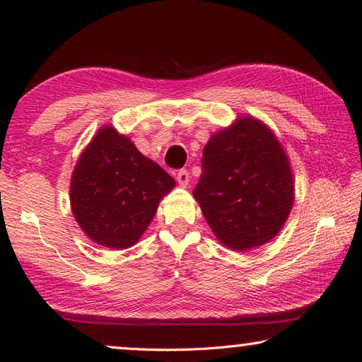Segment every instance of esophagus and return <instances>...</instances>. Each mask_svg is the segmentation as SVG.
<instances>
[{
  "label": "esophagus",
  "instance_id": "1",
  "mask_svg": "<svg viewBox=\"0 0 362 362\" xmlns=\"http://www.w3.org/2000/svg\"><path fill=\"white\" fill-rule=\"evenodd\" d=\"M176 181H178V184L180 186H182V187H186L187 184H189V172L187 170H180L178 173H176Z\"/></svg>",
  "mask_w": 362,
  "mask_h": 362
}]
</instances>
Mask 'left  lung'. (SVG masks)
<instances>
[{"instance_id": "8db88e82", "label": "left lung", "mask_w": 362, "mask_h": 362, "mask_svg": "<svg viewBox=\"0 0 362 362\" xmlns=\"http://www.w3.org/2000/svg\"><path fill=\"white\" fill-rule=\"evenodd\" d=\"M194 197L223 245L242 252L274 239L293 203L291 165L274 132L252 117L217 132Z\"/></svg>"}]
</instances>
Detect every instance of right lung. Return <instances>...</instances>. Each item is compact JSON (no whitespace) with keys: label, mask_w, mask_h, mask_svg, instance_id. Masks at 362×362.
Here are the masks:
<instances>
[{"label":"right lung","mask_w":362,"mask_h":362,"mask_svg":"<svg viewBox=\"0 0 362 362\" xmlns=\"http://www.w3.org/2000/svg\"><path fill=\"white\" fill-rule=\"evenodd\" d=\"M175 180L128 137L105 127L81 154L71 176L76 222L93 242L128 248L140 239Z\"/></svg>","instance_id":"1"}]
</instances>
